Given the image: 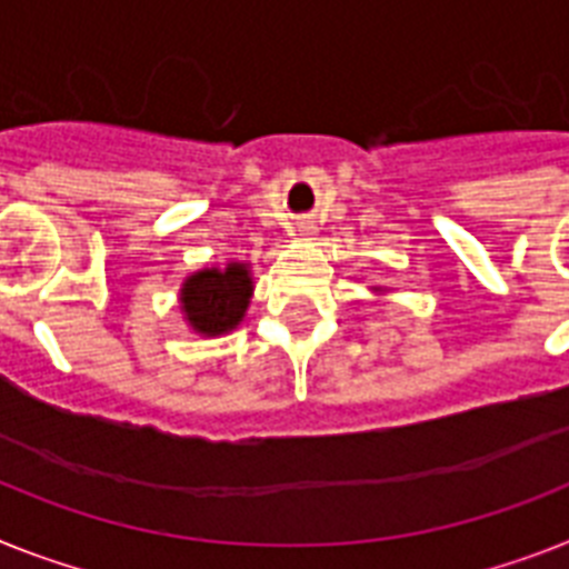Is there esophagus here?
Listing matches in <instances>:
<instances>
[{"mask_svg":"<svg viewBox=\"0 0 569 569\" xmlns=\"http://www.w3.org/2000/svg\"><path fill=\"white\" fill-rule=\"evenodd\" d=\"M299 234H302V241H308V238L313 234V227H305V223H302V227H299Z\"/></svg>","mask_w":569,"mask_h":569,"instance_id":"1","label":"esophagus"}]
</instances>
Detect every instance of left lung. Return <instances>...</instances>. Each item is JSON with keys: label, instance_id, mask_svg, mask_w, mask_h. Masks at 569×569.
Returning <instances> with one entry per match:
<instances>
[{"label": "left lung", "instance_id": "8db88e82", "mask_svg": "<svg viewBox=\"0 0 569 569\" xmlns=\"http://www.w3.org/2000/svg\"><path fill=\"white\" fill-rule=\"evenodd\" d=\"M372 290H375V293H378V296H380V293H383V290H387V288H372Z\"/></svg>", "mask_w": 569, "mask_h": 569}]
</instances>
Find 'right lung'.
<instances>
[{
  "instance_id": "add662e5",
  "label": "right lung",
  "mask_w": 569,
  "mask_h": 569,
  "mask_svg": "<svg viewBox=\"0 0 569 569\" xmlns=\"http://www.w3.org/2000/svg\"><path fill=\"white\" fill-rule=\"evenodd\" d=\"M252 270L247 261H227L223 267H203L186 276L180 288V311L200 337L232 335L250 308Z\"/></svg>"
}]
</instances>
